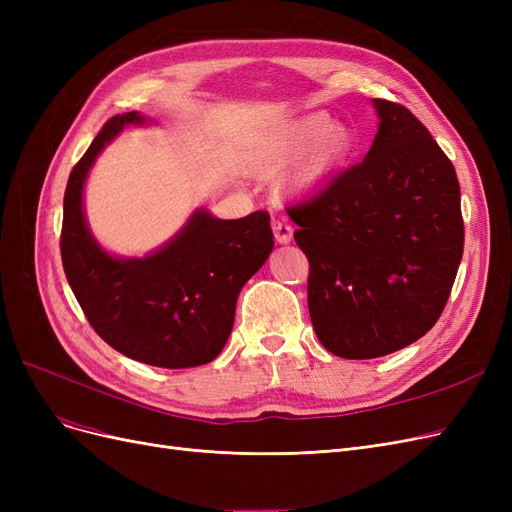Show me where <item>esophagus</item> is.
Listing matches in <instances>:
<instances>
[{
	"instance_id": "obj_1",
	"label": "esophagus",
	"mask_w": 512,
	"mask_h": 512,
	"mask_svg": "<svg viewBox=\"0 0 512 512\" xmlns=\"http://www.w3.org/2000/svg\"><path fill=\"white\" fill-rule=\"evenodd\" d=\"M271 228L277 243H290L292 239V226L282 218V215H273L271 218Z\"/></svg>"
}]
</instances>
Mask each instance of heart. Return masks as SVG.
I'll use <instances>...</instances> for the list:
<instances>
[{
  "label": "heart",
  "instance_id": "1",
  "mask_svg": "<svg viewBox=\"0 0 512 512\" xmlns=\"http://www.w3.org/2000/svg\"><path fill=\"white\" fill-rule=\"evenodd\" d=\"M316 141V149L288 177L290 188L309 190L333 175L350 158L356 145L354 132L348 126H331L327 115L307 117L260 145L254 164L260 168H277Z\"/></svg>",
  "mask_w": 512,
  "mask_h": 512
}]
</instances>
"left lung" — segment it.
Here are the masks:
<instances>
[{"mask_svg": "<svg viewBox=\"0 0 512 512\" xmlns=\"http://www.w3.org/2000/svg\"><path fill=\"white\" fill-rule=\"evenodd\" d=\"M374 106L380 128L365 160L286 209L309 260L314 331L342 359L421 339L442 316L463 254L453 162L406 106Z\"/></svg>", "mask_w": 512, "mask_h": 512, "instance_id": "1", "label": "left lung"}]
</instances>
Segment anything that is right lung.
<instances>
[{"mask_svg":"<svg viewBox=\"0 0 512 512\" xmlns=\"http://www.w3.org/2000/svg\"><path fill=\"white\" fill-rule=\"evenodd\" d=\"M138 113L115 115L74 164L61 222V262L94 331L108 346L147 365L183 369L213 361L235 322L237 297L273 250L267 211L241 220L192 215L179 235L147 258L102 252L83 218V183L102 147Z\"/></svg>","mask_w":512,"mask_h":512,"instance_id":"add662e5","label":"right lung"}]
</instances>
